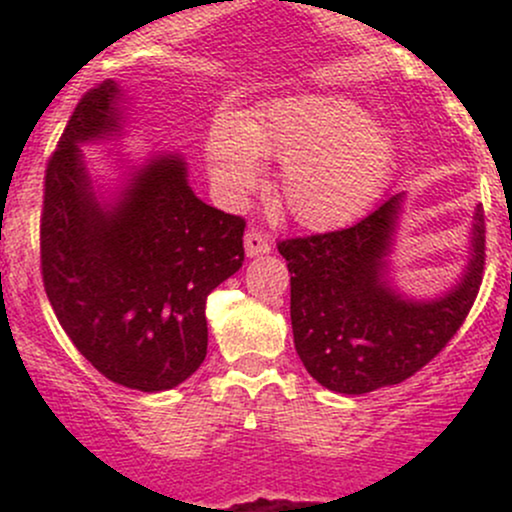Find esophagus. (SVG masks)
Masks as SVG:
<instances>
[{
    "label": "esophagus",
    "mask_w": 512,
    "mask_h": 512,
    "mask_svg": "<svg viewBox=\"0 0 512 512\" xmlns=\"http://www.w3.org/2000/svg\"><path fill=\"white\" fill-rule=\"evenodd\" d=\"M269 250H272V243H269L267 236H262L260 231L245 233V255L260 257V255H267Z\"/></svg>",
    "instance_id": "1"
}]
</instances>
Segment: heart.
I'll return each mask as SVG.
<instances>
[{
  "instance_id": "heart-1",
  "label": "heart",
  "mask_w": 512,
  "mask_h": 512,
  "mask_svg": "<svg viewBox=\"0 0 512 512\" xmlns=\"http://www.w3.org/2000/svg\"><path fill=\"white\" fill-rule=\"evenodd\" d=\"M207 168L223 199H248L262 178V158L281 161L286 209L308 228L356 219L383 195L397 161L390 129L342 96H296L255 115L221 113L211 122Z\"/></svg>"
}]
</instances>
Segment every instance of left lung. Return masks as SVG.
<instances>
[{
    "instance_id": "left-lung-1",
    "label": "left lung",
    "mask_w": 512,
    "mask_h": 512,
    "mask_svg": "<svg viewBox=\"0 0 512 512\" xmlns=\"http://www.w3.org/2000/svg\"><path fill=\"white\" fill-rule=\"evenodd\" d=\"M404 192L342 231L281 240L291 272L293 344L305 370L332 392L366 395L404 383L436 358L472 310L486 257L481 204L460 284L414 301L390 284V252Z\"/></svg>"
}]
</instances>
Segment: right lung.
Returning a JSON list of instances; mask_svg holds the SVG:
<instances>
[{"mask_svg": "<svg viewBox=\"0 0 512 512\" xmlns=\"http://www.w3.org/2000/svg\"><path fill=\"white\" fill-rule=\"evenodd\" d=\"M115 81L84 93L45 170L40 267L81 356L117 385L173 390L207 356V296L243 267L245 219L192 192L178 154L129 168L101 202L81 144L122 137Z\"/></svg>", "mask_w": 512, "mask_h": 512, "instance_id": "right-lung-1", "label": "right lung"}]
</instances>
